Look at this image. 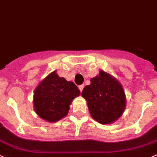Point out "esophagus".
<instances>
[{
    "mask_svg": "<svg viewBox=\"0 0 157 157\" xmlns=\"http://www.w3.org/2000/svg\"><path fill=\"white\" fill-rule=\"evenodd\" d=\"M83 87H84V85H80V86H79V90H80V92H82V90H83Z\"/></svg>",
    "mask_w": 157,
    "mask_h": 157,
    "instance_id": "obj_1",
    "label": "esophagus"
}]
</instances>
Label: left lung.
<instances>
[{"label":"left lung","instance_id":"obj_1","mask_svg":"<svg viewBox=\"0 0 157 157\" xmlns=\"http://www.w3.org/2000/svg\"><path fill=\"white\" fill-rule=\"evenodd\" d=\"M81 95L86 100L91 117L101 124L113 123L125 109L126 96L122 85L103 71L90 79V84L83 88Z\"/></svg>","mask_w":157,"mask_h":157}]
</instances>
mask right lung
<instances>
[{
  "mask_svg": "<svg viewBox=\"0 0 157 157\" xmlns=\"http://www.w3.org/2000/svg\"><path fill=\"white\" fill-rule=\"evenodd\" d=\"M57 71L51 73L36 86L33 94L34 110L40 118L57 122L67 115L70 105L80 94L73 82L60 77Z\"/></svg>",
  "mask_w": 157,
  "mask_h": 157,
  "instance_id": "1",
  "label": "right lung"
}]
</instances>
